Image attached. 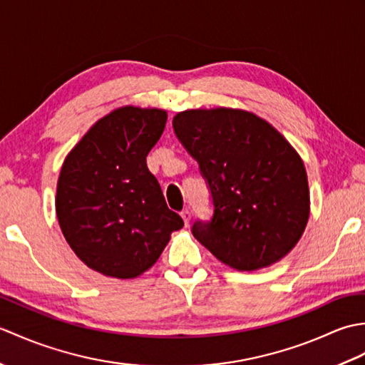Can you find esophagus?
<instances>
[{
  "instance_id": "1",
  "label": "esophagus",
  "mask_w": 365,
  "mask_h": 365,
  "mask_svg": "<svg viewBox=\"0 0 365 365\" xmlns=\"http://www.w3.org/2000/svg\"><path fill=\"white\" fill-rule=\"evenodd\" d=\"M180 216H182V220H183V222H185V226H188L190 220H191V212L187 210V208H185V210H182Z\"/></svg>"
}]
</instances>
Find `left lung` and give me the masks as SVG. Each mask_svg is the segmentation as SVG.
Returning <instances> with one entry per match:
<instances>
[{"label":"left lung","mask_w":365,"mask_h":365,"mask_svg":"<svg viewBox=\"0 0 365 365\" xmlns=\"http://www.w3.org/2000/svg\"><path fill=\"white\" fill-rule=\"evenodd\" d=\"M173 127L213 197L212 221L191 229L197 242L238 271L285 257L311 213L306 168L292 144L265 119L237 108L177 113Z\"/></svg>","instance_id":"1"}]
</instances>
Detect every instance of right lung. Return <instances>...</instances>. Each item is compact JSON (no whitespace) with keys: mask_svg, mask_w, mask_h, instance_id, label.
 Returning <instances> with one entry per match:
<instances>
[{"mask_svg":"<svg viewBox=\"0 0 365 365\" xmlns=\"http://www.w3.org/2000/svg\"><path fill=\"white\" fill-rule=\"evenodd\" d=\"M166 120L160 108L120 106L98 119L63 163L59 227L76 257L100 274L138 277L183 227L145 163Z\"/></svg>","mask_w":365,"mask_h":365,"instance_id":"obj_1","label":"right lung"}]
</instances>
